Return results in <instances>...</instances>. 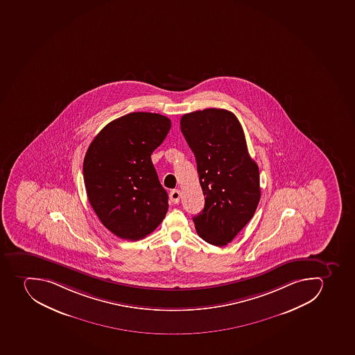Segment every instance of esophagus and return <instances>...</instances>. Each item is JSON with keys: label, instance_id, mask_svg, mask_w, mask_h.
Wrapping results in <instances>:
<instances>
[{"label": "esophagus", "instance_id": "34e87169", "mask_svg": "<svg viewBox=\"0 0 355 355\" xmlns=\"http://www.w3.org/2000/svg\"><path fill=\"white\" fill-rule=\"evenodd\" d=\"M180 198H181V191L173 190L170 192V199L172 203H179Z\"/></svg>", "mask_w": 355, "mask_h": 355}]
</instances>
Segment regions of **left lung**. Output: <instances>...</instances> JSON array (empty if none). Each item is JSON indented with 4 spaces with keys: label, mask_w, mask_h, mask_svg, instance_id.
<instances>
[{
    "label": "left lung",
    "mask_w": 355,
    "mask_h": 355,
    "mask_svg": "<svg viewBox=\"0 0 355 355\" xmlns=\"http://www.w3.org/2000/svg\"><path fill=\"white\" fill-rule=\"evenodd\" d=\"M181 131L197 161L205 208L193 218L198 235L225 246L252 219L261 198L259 172L235 114L205 109L182 116Z\"/></svg>",
    "instance_id": "left-lung-1"
}]
</instances>
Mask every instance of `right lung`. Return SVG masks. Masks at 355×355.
Segmentation results:
<instances>
[{
  "instance_id": "add662e5",
  "label": "right lung",
  "mask_w": 355,
  "mask_h": 355,
  "mask_svg": "<svg viewBox=\"0 0 355 355\" xmlns=\"http://www.w3.org/2000/svg\"><path fill=\"white\" fill-rule=\"evenodd\" d=\"M170 129L167 116L132 112L107 123L89 144L83 163L89 205L120 239L146 237L166 215L168 196L150 155Z\"/></svg>"
}]
</instances>
